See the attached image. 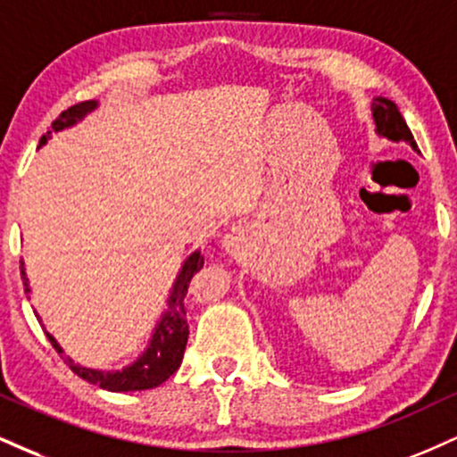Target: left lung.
<instances>
[{
    "label": "left lung",
    "mask_w": 457,
    "mask_h": 457,
    "mask_svg": "<svg viewBox=\"0 0 457 457\" xmlns=\"http://www.w3.org/2000/svg\"><path fill=\"white\" fill-rule=\"evenodd\" d=\"M372 117H375L378 134L386 136V138L394 140V142H400V140L409 142L411 146L417 148L413 134H411V129L406 128L403 114H400L398 106H395L392 100L377 97V100L372 102Z\"/></svg>",
    "instance_id": "1"
}]
</instances>
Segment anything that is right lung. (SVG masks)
I'll return each instance as SVG.
<instances>
[{
  "label": "right lung",
  "mask_w": 457,
  "mask_h": 457,
  "mask_svg": "<svg viewBox=\"0 0 457 457\" xmlns=\"http://www.w3.org/2000/svg\"><path fill=\"white\" fill-rule=\"evenodd\" d=\"M96 102H80L70 106L68 110H63L57 119L53 120V131L65 129L70 125H74L76 120H80L87 112H91L96 108ZM51 131L46 136L40 138V146L46 142ZM204 266V257L200 253H194L189 255V260L185 262L183 270H180L179 278H176L172 295L168 300V311L162 315V321L157 323L155 334H153L151 343L145 353H142L134 364H129L123 370H93V368H85L74 364L68 355H63V349L59 347L57 340H54L51 334L46 332L48 340L54 347L57 353H62L63 361L68 364L71 370L76 372L80 378L93 383V386H100L102 389H108V392H140V389H153L157 386H162L163 381H168L170 377L179 370L180 361H183V353L187 347V337H189V323H187V306H185V298H187V289H189L191 278L194 274ZM21 277H23V285L25 291H29V283H27L25 277V268L23 262H21Z\"/></svg>",
  "instance_id": "add662e5"
}]
</instances>
